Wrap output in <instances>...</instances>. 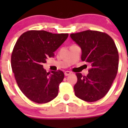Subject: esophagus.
I'll return each mask as SVG.
<instances>
[{
	"instance_id": "obj_1",
	"label": "esophagus",
	"mask_w": 128,
	"mask_h": 128,
	"mask_svg": "<svg viewBox=\"0 0 128 128\" xmlns=\"http://www.w3.org/2000/svg\"><path fill=\"white\" fill-rule=\"evenodd\" d=\"M70 74H71V72L70 71H65V72H64V75H65L66 76H69V75H70Z\"/></svg>"
}]
</instances>
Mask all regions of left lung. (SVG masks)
Masks as SVG:
<instances>
[{
  "label": "left lung",
  "mask_w": 128,
  "mask_h": 128,
  "mask_svg": "<svg viewBox=\"0 0 128 128\" xmlns=\"http://www.w3.org/2000/svg\"><path fill=\"white\" fill-rule=\"evenodd\" d=\"M70 37L82 49V60L91 66L87 76L76 73L75 95L88 102L97 101L108 92L118 72L119 55L115 43L110 36L98 31L72 33Z\"/></svg>",
  "instance_id": "8db88e82"
}]
</instances>
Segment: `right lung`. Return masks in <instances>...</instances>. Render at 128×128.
Returning a JSON list of instances; mask_svg holds the SVG:
<instances>
[{"label": "right lung", "instance_id": "add662e5", "mask_svg": "<svg viewBox=\"0 0 128 128\" xmlns=\"http://www.w3.org/2000/svg\"><path fill=\"white\" fill-rule=\"evenodd\" d=\"M68 33L54 34L44 30L23 33L14 46L11 66L18 86L32 101L46 104L56 97L64 77L61 70L49 73L43 69L48 58L68 38Z\"/></svg>", "mask_w": 128, "mask_h": 128}]
</instances>
